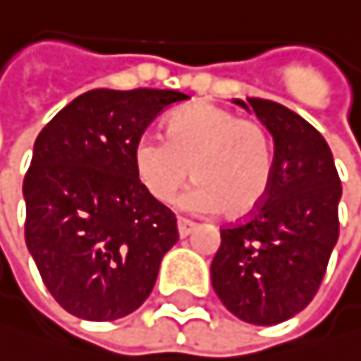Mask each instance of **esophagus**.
Masks as SVG:
<instances>
[{"instance_id":"esophagus-1","label":"esophagus","mask_w":361,"mask_h":361,"mask_svg":"<svg viewBox=\"0 0 361 361\" xmlns=\"http://www.w3.org/2000/svg\"><path fill=\"white\" fill-rule=\"evenodd\" d=\"M192 227H195V223H192V221L182 219V216L177 219V229H179V235H182V238H186V235L192 231Z\"/></svg>"}]
</instances>
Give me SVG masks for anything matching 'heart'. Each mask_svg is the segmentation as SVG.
Here are the masks:
<instances>
[{
    "label": "heart",
    "instance_id": "1",
    "mask_svg": "<svg viewBox=\"0 0 361 361\" xmlns=\"http://www.w3.org/2000/svg\"><path fill=\"white\" fill-rule=\"evenodd\" d=\"M164 136L145 132L132 149L134 173L151 199L171 203L190 177L199 182L184 199L192 212L245 219L267 199L275 154L262 121L203 102L175 112Z\"/></svg>",
    "mask_w": 361,
    "mask_h": 361
}]
</instances>
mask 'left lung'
<instances>
[{
	"label": "left lung",
	"instance_id": "1",
	"mask_svg": "<svg viewBox=\"0 0 361 361\" xmlns=\"http://www.w3.org/2000/svg\"><path fill=\"white\" fill-rule=\"evenodd\" d=\"M247 102L275 140L273 184L251 216L221 227L210 273L214 293L233 316L277 325L321 288L340 233L342 184L329 145L303 116L271 99Z\"/></svg>",
	"mask_w": 361,
	"mask_h": 361
}]
</instances>
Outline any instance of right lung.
Returning <instances> with one entry per match:
<instances>
[{
  "label": "right lung",
  "mask_w": 361,
  "mask_h": 361,
  "mask_svg": "<svg viewBox=\"0 0 361 361\" xmlns=\"http://www.w3.org/2000/svg\"><path fill=\"white\" fill-rule=\"evenodd\" d=\"M188 94L97 88L62 108L34 142L23 179L25 243L51 297L86 321H116L154 290L177 219L134 173L138 136Z\"/></svg>",
  "instance_id": "1"
}]
</instances>
